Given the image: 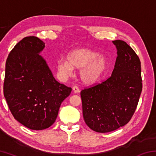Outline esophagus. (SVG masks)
Returning a JSON list of instances; mask_svg holds the SVG:
<instances>
[{"mask_svg":"<svg viewBox=\"0 0 156 156\" xmlns=\"http://www.w3.org/2000/svg\"><path fill=\"white\" fill-rule=\"evenodd\" d=\"M72 89H73V92H74L75 94H76V93H79V92H80V89H79V88L77 86H73Z\"/></svg>","mask_w":156,"mask_h":156,"instance_id":"34e87169","label":"esophagus"}]
</instances>
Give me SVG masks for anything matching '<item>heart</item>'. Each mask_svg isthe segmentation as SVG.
<instances>
[{
  "instance_id": "b5f03b06",
  "label": "heart",
  "mask_w": 156,
  "mask_h": 156,
  "mask_svg": "<svg viewBox=\"0 0 156 156\" xmlns=\"http://www.w3.org/2000/svg\"><path fill=\"white\" fill-rule=\"evenodd\" d=\"M108 66V60L103 55L87 48L72 50L67 54V60L57 62V70L63 78L72 74L74 68L80 69L79 76L84 84H94L99 80Z\"/></svg>"
}]
</instances>
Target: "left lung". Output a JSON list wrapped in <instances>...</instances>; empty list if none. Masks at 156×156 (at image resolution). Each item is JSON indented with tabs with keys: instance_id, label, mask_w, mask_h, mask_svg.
<instances>
[{
	"instance_id": "left-lung-1",
	"label": "left lung",
	"mask_w": 156,
	"mask_h": 156,
	"mask_svg": "<svg viewBox=\"0 0 156 156\" xmlns=\"http://www.w3.org/2000/svg\"><path fill=\"white\" fill-rule=\"evenodd\" d=\"M113 43L118 56L112 75L80 92L84 122L98 133L114 131L129 122L142 89L141 63L136 52L123 41Z\"/></svg>"
}]
</instances>
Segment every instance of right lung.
Here are the masks:
<instances>
[{
  "mask_svg": "<svg viewBox=\"0 0 156 156\" xmlns=\"http://www.w3.org/2000/svg\"><path fill=\"white\" fill-rule=\"evenodd\" d=\"M45 43L35 36L16 44L5 64L4 96L13 116L32 130L49 127L72 88L54 78L41 53Z\"/></svg>",
  "mask_w": 156,
  "mask_h": 156,
  "instance_id": "add662e5",
  "label": "right lung"
}]
</instances>
